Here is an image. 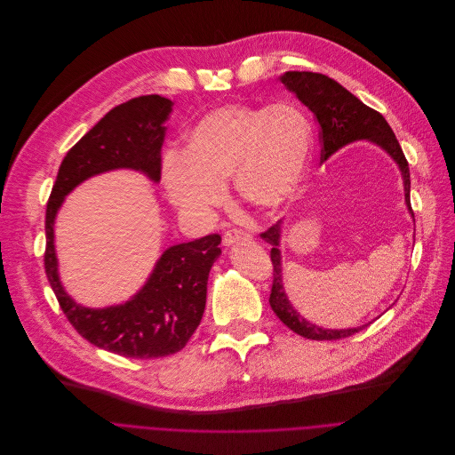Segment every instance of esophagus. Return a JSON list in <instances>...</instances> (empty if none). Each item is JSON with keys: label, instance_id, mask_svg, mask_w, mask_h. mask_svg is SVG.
<instances>
[{"label": "esophagus", "instance_id": "esophagus-1", "mask_svg": "<svg viewBox=\"0 0 455 455\" xmlns=\"http://www.w3.org/2000/svg\"><path fill=\"white\" fill-rule=\"evenodd\" d=\"M251 240H252V236L247 231H242V229H236V228L228 229L224 233V243L226 245H233L236 242H251Z\"/></svg>", "mask_w": 455, "mask_h": 455}]
</instances>
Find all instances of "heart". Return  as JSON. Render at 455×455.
<instances>
[{
	"label": "heart",
	"mask_w": 455,
	"mask_h": 455,
	"mask_svg": "<svg viewBox=\"0 0 455 455\" xmlns=\"http://www.w3.org/2000/svg\"><path fill=\"white\" fill-rule=\"evenodd\" d=\"M312 140V124L294 104L222 106L188 131L183 154L164 157L166 194L180 212L194 215L220 206L224 187L235 180L249 208L278 212L299 192Z\"/></svg>",
	"instance_id": "1"
}]
</instances>
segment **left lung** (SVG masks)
<instances>
[{
    "label": "left lung",
    "mask_w": 455,
    "mask_h": 455,
    "mask_svg": "<svg viewBox=\"0 0 455 455\" xmlns=\"http://www.w3.org/2000/svg\"><path fill=\"white\" fill-rule=\"evenodd\" d=\"M282 82L287 89L314 113V118L319 124V141H321V161L328 159L335 150L340 147L355 141V140H370L387 150L395 161L398 163L402 175H403V187H405V203L411 208V173L409 163L405 154L386 122V118L362 104L355 95H351L347 89H344L333 78L323 73L312 71H287L282 76ZM280 224H272L265 229L259 236L272 245L270 249V261H272V289L268 303L275 310V314L287 324L292 331L305 339L312 340H337L349 337L366 326L349 328V330H324L308 321H305L291 305L285 296L283 282H282V256H280Z\"/></svg>",
    "instance_id": "8db88e82"
}]
</instances>
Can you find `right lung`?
<instances>
[{"mask_svg": "<svg viewBox=\"0 0 455 455\" xmlns=\"http://www.w3.org/2000/svg\"><path fill=\"white\" fill-rule=\"evenodd\" d=\"M172 106L159 95H143L113 108L68 150L46 204L44 270L64 315L91 344L129 358L166 356L187 346L204 314L210 268L222 252L220 235L166 249L138 296L120 307L93 310L76 305L60 285L53 220L64 196L95 173L134 168L159 180L163 122Z\"/></svg>", "mask_w": 455, "mask_h": 455, "instance_id": "1", "label": "right lung"}]
</instances>
